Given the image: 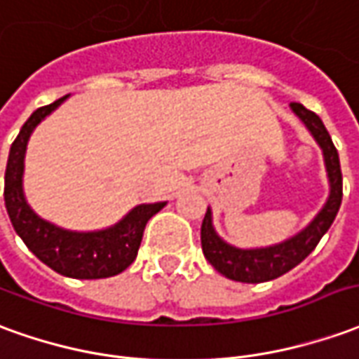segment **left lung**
<instances>
[{"mask_svg":"<svg viewBox=\"0 0 359 359\" xmlns=\"http://www.w3.org/2000/svg\"><path fill=\"white\" fill-rule=\"evenodd\" d=\"M292 112L302 120V124L317 142L323 151L325 169L328 177V198L325 205L320 208L317 215L311 219L302 231L292 235L290 239L268 245V247H257V249H241L231 243L223 241L214 227V215L212 208H208L204 222H202V250L205 260L212 266L229 280L245 282V284H260L280 278L285 272H290L299 262L309 257L313 249L319 245L323 235L328 231L337 217L340 204H342V171H340V159L338 151L323 120L307 110L299 102L290 104Z\"/></svg>","mask_w":359,"mask_h":359,"instance_id":"left-lung-1","label":"left lung"}]
</instances>
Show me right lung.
Wrapping results in <instances>:
<instances>
[{
    "instance_id": "1",
    "label": "right lung",
    "mask_w": 359,
    "mask_h": 359,
    "mask_svg": "<svg viewBox=\"0 0 359 359\" xmlns=\"http://www.w3.org/2000/svg\"><path fill=\"white\" fill-rule=\"evenodd\" d=\"M69 95L48 107H40L22 124L19 136L9 149L5 169V208L13 229L34 257L57 274L77 280H99L124 272L137 257L145 223L163 210L167 202L140 204L132 208L120 222L97 231H72L40 217L27 202L22 175L25 154L34 128L50 116Z\"/></svg>"
}]
</instances>
